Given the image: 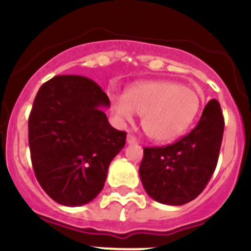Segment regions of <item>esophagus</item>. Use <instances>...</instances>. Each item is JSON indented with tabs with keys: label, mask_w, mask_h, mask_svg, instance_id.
Here are the masks:
<instances>
[{
	"label": "esophagus",
	"mask_w": 251,
	"mask_h": 251,
	"mask_svg": "<svg viewBox=\"0 0 251 251\" xmlns=\"http://www.w3.org/2000/svg\"><path fill=\"white\" fill-rule=\"evenodd\" d=\"M127 143L128 145H137V143H138V141H137V138L134 136H132V134H128Z\"/></svg>",
	"instance_id": "1"
}]
</instances>
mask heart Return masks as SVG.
I'll return each mask as SVG.
<instances>
[{
  "label": "heart",
  "mask_w": 251,
  "mask_h": 251,
  "mask_svg": "<svg viewBox=\"0 0 251 251\" xmlns=\"http://www.w3.org/2000/svg\"><path fill=\"white\" fill-rule=\"evenodd\" d=\"M119 123H129L142 115V128L157 143H168L186 132L201 105L194 88L174 80H146L129 86L124 95L110 98Z\"/></svg>",
  "instance_id": "heart-1"
}]
</instances>
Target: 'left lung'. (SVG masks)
<instances>
[{
	"label": "left lung",
	"mask_w": 251,
	"mask_h": 251,
	"mask_svg": "<svg viewBox=\"0 0 251 251\" xmlns=\"http://www.w3.org/2000/svg\"><path fill=\"white\" fill-rule=\"evenodd\" d=\"M223 134V112L219 101L212 99L187 136L166 147L145 148L139 176L146 192L165 205L195 200L216 168Z\"/></svg>",
	"instance_id": "left-lung-1"
}]
</instances>
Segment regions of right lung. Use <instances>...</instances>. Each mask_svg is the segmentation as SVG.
<instances>
[{"mask_svg":"<svg viewBox=\"0 0 251 251\" xmlns=\"http://www.w3.org/2000/svg\"><path fill=\"white\" fill-rule=\"evenodd\" d=\"M110 101L100 86L79 75L41 85L28 118V145L44 191L64 206H81L100 194L126 132L108 122Z\"/></svg>","mask_w":251,"mask_h":251,"instance_id":"1","label":"right lung"}]
</instances>
